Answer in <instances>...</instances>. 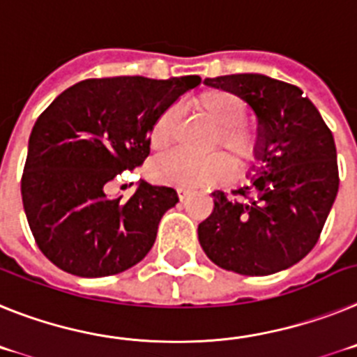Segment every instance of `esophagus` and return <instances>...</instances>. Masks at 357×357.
Wrapping results in <instances>:
<instances>
[{
	"label": "esophagus",
	"mask_w": 357,
	"mask_h": 357,
	"mask_svg": "<svg viewBox=\"0 0 357 357\" xmlns=\"http://www.w3.org/2000/svg\"><path fill=\"white\" fill-rule=\"evenodd\" d=\"M178 196L181 201L188 199L190 197V190H187V188H178Z\"/></svg>",
	"instance_id": "esophagus-1"
}]
</instances>
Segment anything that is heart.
Instances as JSON below:
<instances>
[{
  "label": "heart",
  "instance_id": "b5f03b06",
  "mask_svg": "<svg viewBox=\"0 0 357 357\" xmlns=\"http://www.w3.org/2000/svg\"><path fill=\"white\" fill-rule=\"evenodd\" d=\"M194 107L215 129L210 138V149L221 147L237 167L255 160L260 147L257 129L248 126V105L243 98L226 89H210L194 100ZM178 123L176 107H167L158 114L149 129V145L153 151H163L170 145ZM158 181L179 185L183 188H206L225 181L230 176V163L222 154L188 156L183 153L158 158L151 167Z\"/></svg>",
  "mask_w": 357,
  "mask_h": 357
}]
</instances>
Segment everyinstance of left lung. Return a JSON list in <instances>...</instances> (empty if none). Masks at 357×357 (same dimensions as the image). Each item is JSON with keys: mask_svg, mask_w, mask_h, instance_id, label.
Listing matches in <instances>:
<instances>
[{"mask_svg": "<svg viewBox=\"0 0 357 357\" xmlns=\"http://www.w3.org/2000/svg\"><path fill=\"white\" fill-rule=\"evenodd\" d=\"M248 102L259 120L260 165L235 197L213 192V212L199 226L206 257L228 271L264 277L291 268L320 238L336 199V145L302 89L260 75L204 79Z\"/></svg>", "mask_w": 357, "mask_h": 357, "instance_id": "left-lung-1", "label": "left lung"}]
</instances>
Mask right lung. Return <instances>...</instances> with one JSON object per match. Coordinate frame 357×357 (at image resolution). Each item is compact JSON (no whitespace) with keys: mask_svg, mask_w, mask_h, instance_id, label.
I'll use <instances>...</instances> for the list:
<instances>
[{"mask_svg":"<svg viewBox=\"0 0 357 357\" xmlns=\"http://www.w3.org/2000/svg\"><path fill=\"white\" fill-rule=\"evenodd\" d=\"M199 82L197 75L80 80L43 111L30 135L21 196L46 259L97 278L126 271L151 252L178 192L140 181L123 201L107 188L120 172L144 163L158 114Z\"/></svg>","mask_w":357,"mask_h":357,"instance_id":"obj_1","label":"right lung"}]
</instances>
